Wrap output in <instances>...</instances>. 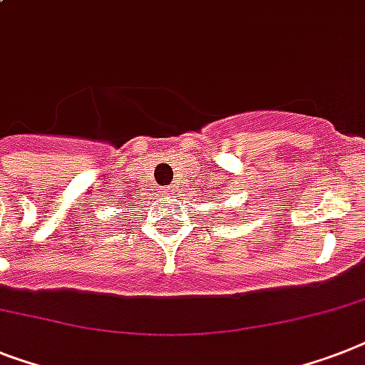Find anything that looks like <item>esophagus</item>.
I'll return each mask as SVG.
<instances>
[{
  "label": "esophagus",
  "mask_w": 365,
  "mask_h": 365,
  "mask_svg": "<svg viewBox=\"0 0 365 365\" xmlns=\"http://www.w3.org/2000/svg\"><path fill=\"white\" fill-rule=\"evenodd\" d=\"M165 195H174V189H173V187H167V191H165Z\"/></svg>",
  "instance_id": "esophagus-1"
}]
</instances>
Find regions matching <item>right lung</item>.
Instances as JSON below:
<instances>
[{
	"instance_id": "add662e5",
	"label": "right lung",
	"mask_w": 365,
	"mask_h": 365,
	"mask_svg": "<svg viewBox=\"0 0 365 365\" xmlns=\"http://www.w3.org/2000/svg\"><path fill=\"white\" fill-rule=\"evenodd\" d=\"M129 206H135V204H129ZM125 215H129V210H127V212H123V217H125Z\"/></svg>"
}]
</instances>
